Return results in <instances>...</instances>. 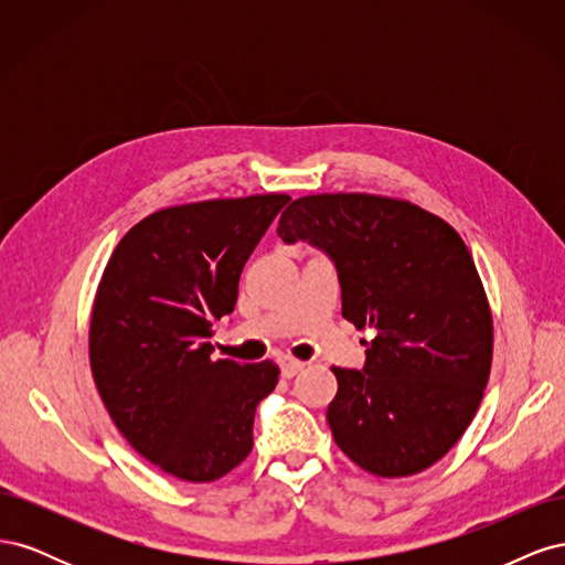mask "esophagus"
Returning a JSON list of instances; mask_svg holds the SVG:
<instances>
[{
	"mask_svg": "<svg viewBox=\"0 0 565 565\" xmlns=\"http://www.w3.org/2000/svg\"><path fill=\"white\" fill-rule=\"evenodd\" d=\"M278 363H280V374H282L285 380H292L297 372L303 370V363H301V361H295V358H287V355H282Z\"/></svg>",
	"mask_w": 565,
	"mask_h": 565,
	"instance_id": "esophagus-1",
	"label": "esophagus"
}]
</instances>
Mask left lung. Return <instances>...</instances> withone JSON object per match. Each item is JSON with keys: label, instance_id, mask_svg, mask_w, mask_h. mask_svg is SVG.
I'll use <instances>...</instances> for the list:
<instances>
[{"label": "left lung", "instance_id": "left-lung-1", "mask_svg": "<svg viewBox=\"0 0 565 565\" xmlns=\"http://www.w3.org/2000/svg\"><path fill=\"white\" fill-rule=\"evenodd\" d=\"M278 235L328 254L341 316L374 332L363 370L332 367L337 446L384 478L431 467L467 431L492 361V316L465 241L417 204L365 193L299 198Z\"/></svg>", "mask_w": 565, "mask_h": 565}]
</instances>
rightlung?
Segmentation results:
<instances>
[{"label": "right lung", "instance_id": "obj_1", "mask_svg": "<svg viewBox=\"0 0 565 565\" xmlns=\"http://www.w3.org/2000/svg\"><path fill=\"white\" fill-rule=\"evenodd\" d=\"M289 195L207 200L139 221L100 278L89 358L129 446L181 481L210 483L252 452L254 413L278 365L212 361V320L233 313L254 247Z\"/></svg>", "mask_w": 565, "mask_h": 565}]
</instances>
